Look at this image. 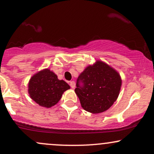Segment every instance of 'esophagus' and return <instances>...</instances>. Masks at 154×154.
<instances>
[{"label": "esophagus", "instance_id": "34e87169", "mask_svg": "<svg viewBox=\"0 0 154 154\" xmlns=\"http://www.w3.org/2000/svg\"><path fill=\"white\" fill-rule=\"evenodd\" d=\"M70 86H71V88H75V82L74 81H71L70 82Z\"/></svg>", "mask_w": 154, "mask_h": 154}]
</instances>
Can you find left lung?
I'll list each match as a JSON object with an SVG mask.
<instances>
[{"label": "left lung", "mask_w": 154, "mask_h": 154, "mask_svg": "<svg viewBox=\"0 0 154 154\" xmlns=\"http://www.w3.org/2000/svg\"><path fill=\"white\" fill-rule=\"evenodd\" d=\"M121 83L119 73L105 63L97 61L79 75L75 92L85 111L99 113L106 111L116 102Z\"/></svg>", "instance_id": "left-lung-1"}]
</instances>
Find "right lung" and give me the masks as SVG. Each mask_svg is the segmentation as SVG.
<instances>
[{
	"label": "right lung",
	"instance_id": "1",
	"mask_svg": "<svg viewBox=\"0 0 154 154\" xmlns=\"http://www.w3.org/2000/svg\"><path fill=\"white\" fill-rule=\"evenodd\" d=\"M70 88L63 80H59L50 69H44L35 74L29 83L31 98L40 106L50 108L60 100L63 92Z\"/></svg>",
	"mask_w": 154,
	"mask_h": 154
}]
</instances>
